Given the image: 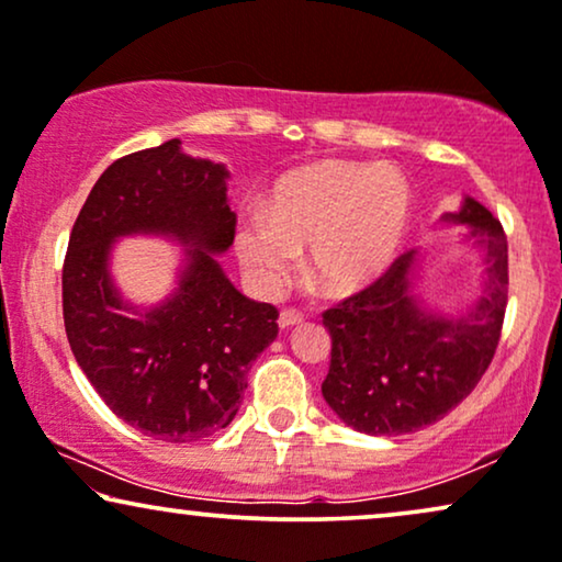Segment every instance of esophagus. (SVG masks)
I'll return each mask as SVG.
<instances>
[{"label":"esophagus","instance_id":"esophagus-1","mask_svg":"<svg viewBox=\"0 0 562 562\" xmlns=\"http://www.w3.org/2000/svg\"><path fill=\"white\" fill-rule=\"evenodd\" d=\"M302 321H304V313H300V310H283L279 315L281 328H294V325H300Z\"/></svg>","mask_w":562,"mask_h":562}]
</instances>
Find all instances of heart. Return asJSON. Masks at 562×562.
Here are the masks:
<instances>
[{"mask_svg":"<svg viewBox=\"0 0 562 562\" xmlns=\"http://www.w3.org/2000/svg\"><path fill=\"white\" fill-rule=\"evenodd\" d=\"M412 195L396 166L323 161L276 187L268 213L237 226L247 279L273 294L292 279L300 249L325 294H351L375 281L404 239Z\"/></svg>","mask_w":562,"mask_h":562,"instance_id":"1","label":"heart"}]
</instances>
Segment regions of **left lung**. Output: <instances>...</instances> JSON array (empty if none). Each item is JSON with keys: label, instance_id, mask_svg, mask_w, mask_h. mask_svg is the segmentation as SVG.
I'll return each mask as SVG.
<instances>
[{"label": "left lung", "instance_id": "8db88e82", "mask_svg": "<svg viewBox=\"0 0 562 562\" xmlns=\"http://www.w3.org/2000/svg\"><path fill=\"white\" fill-rule=\"evenodd\" d=\"M446 224H463L482 247L484 281L472 307L438 315L414 294L417 249L362 292L325 310L330 367L323 398L367 435H406L446 417L474 391L501 341L508 304V239L493 213L463 198Z\"/></svg>", "mask_w": 562, "mask_h": 562}]
</instances>
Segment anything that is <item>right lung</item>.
Masks as SVG:
<instances>
[{
    "instance_id": "add662e5",
    "label": "right lung",
    "mask_w": 562,
    "mask_h": 562,
    "mask_svg": "<svg viewBox=\"0 0 562 562\" xmlns=\"http://www.w3.org/2000/svg\"><path fill=\"white\" fill-rule=\"evenodd\" d=\"M224 164L182 140L137 150L93 184L69 234L61 313L69 349L116 417L166 442H192L237 417L247 372L279 336V310L247 300L216 255L234 241ZM161 233L190 244L175 295L140 311L108 273L113 241Z\"/></svg>"
}]
</instances>
